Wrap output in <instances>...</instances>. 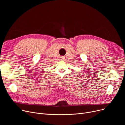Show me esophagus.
<instances>
[{
  "label": "esophagus",
  "instance_id": "esophagus-1",
  "mask_svg": "<svg viewBox=\"0 0 125 125\" xmlns=\"http://www.w3.org/2000/svg\"><path fill=\"white\" fill-rule=\"evenodd\" d=\"M60 58H61V60H64V56H61L60 57Z\"/></svg>",
  "mask_w": 125,
  "mask_h": 125
}]
</instances>
